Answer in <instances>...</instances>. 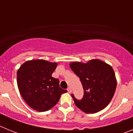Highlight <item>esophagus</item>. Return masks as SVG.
<instances>
[{"label": "esophagus", "mask_w": 133, "mask_h": 133, "mask_svg": "<svg viewBox=\"0 0 133 133\" xmlns=\"http://www.w3.org/2000/svg\"><path fill=\"white\" fill-rule=\"evenodd\" d=\"M67 91L69 92V93H71V92H72V89H71V88H70V87H68Z\"/></svg>", "instance_id": "34e87169"}]
</instances>
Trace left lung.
I'll return each instance as SVG.
<instances>
[{
	"instance_id": "8db88e82",
	"label": "left lung",
	"mask_w": 133,
	"mask_h": 133,
	"mask_svg": "<svg viewBox=\"0 0 133 133\" xmlns=\"http://www.w3.org/2000/svg\"><path fill=\"white\" fill-rule=\"evenodd\" d=\"M72 70L80 78L84 96L77 100L72 95L76 106L85 113H95L106 107L112 100L117 87L113 69L98 59L88 63L70 64Z\"/></svg>"
}]
</instances>
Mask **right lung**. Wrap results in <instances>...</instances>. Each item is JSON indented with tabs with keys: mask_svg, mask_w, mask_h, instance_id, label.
Returning a JSON list of instances; mask_svg holds the SVG:
<instances>
[{
	"mask_svg": "<svg viewBox=\"0 0 133 133\" xmlns=\"http://www.w3.org/2000/svg\"><path fill=\"white\" fill-rule=\"evenodd\" d=\"M57 63L45 60L28 61L17 71V85L21 96L32 109L44 112L58 102L67 90L61 89L59 80L52 77Z\"/></svg>",
	"mask_w": 133,
	"mask_h": 133,
	"instance_id": "1",
	"label": "right lung"
}]
</instances>
